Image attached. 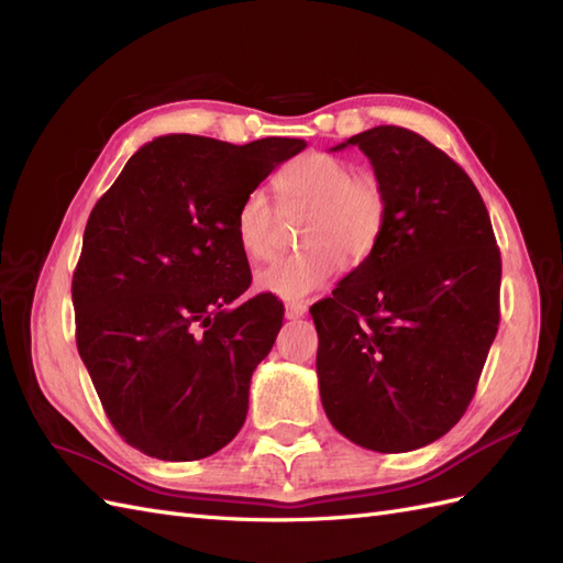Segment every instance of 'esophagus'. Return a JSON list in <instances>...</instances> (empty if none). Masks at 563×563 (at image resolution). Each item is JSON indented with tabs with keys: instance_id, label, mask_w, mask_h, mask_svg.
<instances>
[{
	"instance_id": "obj_1",
	"label": "esophagus",
	"mask_w": 563,
	"mask_h": 563,
	"mask_svg": "<svg viewBox=\"0 0 563 563\" xmlns=\"http://www.w3.org/2000/svg\"><path fill=\"white\" fill-rule=\"evenodd\" d=\"M305 312H308V305L302 302H286V319H300L305 317Z\"/></svg>"
}]
</instances>
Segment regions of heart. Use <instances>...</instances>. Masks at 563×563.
Here are the masks:
<instances>
[{
  "label": "heart",
  "mask_w": 563,
  "mask_h": 563,
  "mask_svg": "<svg viewBox=\"0 0 563 563\" xmlns=\"http://www.w3.org/2000/svg\"><path fill=\"white\" fill-rule=\"evenodd\" d=\"M286 203L310 209L300 244L305 251L286 255L261 269L258 291L284 300H300L329 286L343 265H362L378 249L387 225V195L373 174H354L352 164L308 152L294 159L275 180ZM277 216L269 195L253 187L234 213V232L253 261H267L277 249Z\"/></svg>",
  "instance_id": "heart-1"
}]
</instances>
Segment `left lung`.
I'll return each instance as SVG.
<instances>
[{
  "label": "left lung",
  "mask_w": 563,
  "mask_h": 563,
  "mask_svg": "<svg viewBox=\"0 0 563 563\" xmlns=\"http://www.w3.org/2000/svg\"><path fill=\"white\" fill-rule=\"evenodd\" d=\"M387 195L371 258L310 310L323 411L378 453L428 446L463 418L500 323V249L446 152L404 126L356 133Z\"/></svg>",
  "instance_id": "8db88e82"
}]
</instances>
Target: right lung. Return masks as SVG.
I'll list each match as a JSON object with an SVG mask.
<instances>
[{"instance_id": "1", "label": "right lung", "mask_w": 563, "mask_h": 563, "mask_svg": "<svg viewBox=\"0 0 563 563\" xmlns=\"http://www.w3.org/2000/svg\"><path fill=\"white\" fill-rule=\"evenodd\" d=\"M300 150L162 135L96 201L73 275L77 350L129 446L185 463L242 430L284 310L267 296L228 310L251 284L234 213Z\"/></svg>"}]
</instances>
